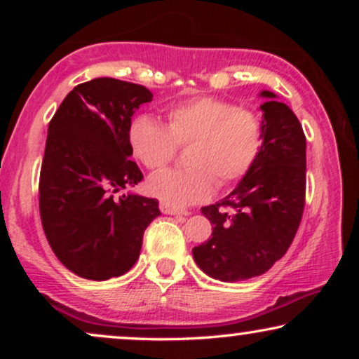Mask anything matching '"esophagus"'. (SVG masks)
Listing matches in <instances>:
<instances>
[{"instance_id": "1", "label": "esophagus", "mask_w": 359, "mask_h": 359, "mask_svg": "<svg viewBox=\"0 0 359 359\" xmlns=\"http://www.w3.org/2000/svg\"><path fill=\"white\" fill-rule=\"evenodd\" d=\"M160 210L163 214H168V215H188V212L186 210H181L178 208H173V205H168L165 203L160 204Z\"/></svg>"}]
</instances>
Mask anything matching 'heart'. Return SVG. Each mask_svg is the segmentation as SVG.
<instances>
[{
  "mask_svg": "<svg viewBox=\"0 0 359 359\" xmlns=\"http://www.w3.org/2000/svg\"><path fill=\"white\" fill-rule=\"evenodd\" d=\"M132 156L147 168H160L173 158L176 145L188 144L189 168L156 171L147 181L150 194L173 208L210 198L219 183L245 178L264 145L262 116L227 100L201 96L176 102L166 111V126L150 116H137L127 130Z\"/></svg>",
  "mask_w": 359,
  "mask_h": 359,
  "instance_id": "b5f03b06",
  "label": "heart"
}]
</instances>
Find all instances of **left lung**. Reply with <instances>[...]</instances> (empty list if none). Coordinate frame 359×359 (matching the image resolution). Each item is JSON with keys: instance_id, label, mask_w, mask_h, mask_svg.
Listing matches in <instances>:
<instances>
[{"instance_id": "1", "label": "left lung", "mask_w": 359, "mask_h": 359, "mask_svg": "<svg viewBox=\"0 0 359 359\" xmlns=\"http://www.w3.org/2000/svg\"><path fill=\"white\" fill-rule=\"evenodd\" d=\"M264 145L252 171L219 203L201 209L212 237L193 248L208 276L224 283L266 273L291 247L306 199V135L291 107L263 90Z\"/></svg>"}]
</instances>
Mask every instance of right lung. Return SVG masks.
I'll return each mask as SVG.
<instances>
[{
    "label": "right lung",
    "instance_id": "right-lung-1",
    "mask_svg": "<svg viewBox=\"0 0 359 359\" xmlns=\"http://www.w3.org/2000/svg\"><path fill=\"white\" fill-rule=\"evenodd\" d=\"M154 95L95 78L68 93L48 124L39 183L42 227L55 257L78 276L106 281L134 266L158 201L114 193L144 175L127 142L132 116Z\"/></svg>",
    "mask_w": 359,
    "mask_h": 359
}]
</instances>
